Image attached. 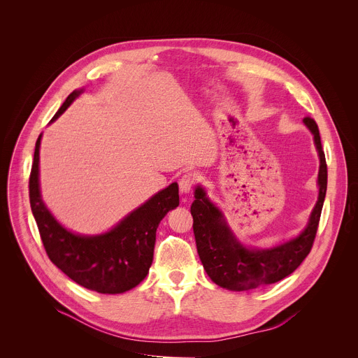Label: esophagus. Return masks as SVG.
<instances>
[{
    "label": "esophagus",
    "mask_w": 358,
    "mask_h": 358,
    "mask_svg": "<svg viewBox=\"0 0 358 358\" xmlns=\"http://www.w3.org/2000/svg\"><path fill=\"white\" fill-rule=\"evenodd\" d=\"M196 180H198L196 176L192 174V173L184 174V176L180 178V181H178L181 194H188V192L192 189V187H194V184L196 182Z\"/></svg>",
    "instance_id": "34e87169"
}]
</instances>
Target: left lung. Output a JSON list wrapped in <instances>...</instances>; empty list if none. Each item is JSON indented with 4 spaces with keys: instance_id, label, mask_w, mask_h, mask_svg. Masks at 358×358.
<instances>
[{
    "instance_id": "obj_1",
    "label": "left lung",
    "mask_w": 358,
    "mask_h": 358,
    "mask_svg": "<svg viewBox=\"0 0 358 358\" xmlns=\"http://www.w3.org/2000/svg\"><path fill=\"white\" fill-rule=\"evenodd\" d=\"M303 123L313 134L319 155V196L308 225L297 236L272 248L246 246L235 236L224 213L207 196L206 188L195 187L191 215L196 250L207 275L224 289L242 292L279 282L299 268L313 246L327 189V166L316 122L304 117Z\"/></svg>"
}]
</instances>
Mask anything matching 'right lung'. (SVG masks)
I'll return each mask as SVG.
<instances>
[{
    "mask_svg": "<svg viewBox=\"0 0 358 358\" xmlns=\"http://www.w3.org/2000/svg\"><path fill=\"white\" fill-rule=\"evenodd\" d=\"M83 93L73 90L55 116L54 123ZM39 134L29 176V202L49 259L78 285L105 294L124 293L148 273L155 253L156 231L169 211L178 207V184L148 198L112 229L97 235H80L65 228L48 210L39 187Z\"/></svg>",
    "mask_w": 358,
    "mask_h": 358,
    "instance_id": "add662e5",
    "label": "right lung"
}]
</instances>
